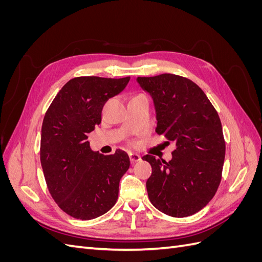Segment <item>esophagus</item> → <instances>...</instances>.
<instances>
[{
	"instance_id": "obj_1",
	"label": "esophagus",
	"mask_w": 262,
	"mask_h": 262,
	"mask_svg": "<svg viewBox=\"0 0 262 262\" xmlns=\"http://www.w3.org/2000/svg\"><path fill=\"white\" fill-rule=\"evenodd\" d=\"M129 157H130V161L132 164L140 162L141 161V156L138 153H134V152H129Z\"/></svg>"
}]
</instances>
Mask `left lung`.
<instances>
[{"label": "left lung", "mask_w": 262, "mask_h": 262, "mask_svg": "<svg viewBox=\"0 0 262 262\" xmlns=\"http://www.w3.org/2000/svg\"><path fill=\"white\" fill-rule=\"evenodd\" d=\"M137 81L153 98L155 132L167 140L166 145L176 144L169 162L142 157L152 166L148 199L169 216L193 215L212 200L222 179L225 141L217 112L189 78L165 73Z\"/></svg>", "instance_id": "left-lung-1"}]
</instances>
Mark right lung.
I'll list each match as a JSON object with an SVG mask.
<instances>
[{
    "instance_id": "1",
    "label": "right lung",
    "mask_w": 262,
    "mask_h": 262,
    "mask_svg": "<svg viewBox=\"0 0 262 262\" xmlns=\"http://www.w3.org/2000/svg\"><path fill=\"white\" fill-rule=\"evenodd\" d=\"M130 81L78 76L62 87L45 115L40 162L47 187L59 208L77 220H93L117 202L119 182L130 167L121 149L93 152L87 136L101 122L105 102Z\"/></svg>"
}]
</instances>
